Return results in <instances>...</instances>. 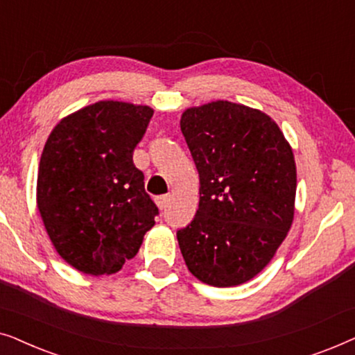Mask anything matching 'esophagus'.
<instances>
[{
    "label": "esophagus",
    "instance_id": "1",
    "mask_svg": "<svg viewBox=\"0 0 355 355\" xmlns=\"http://www.w3.org/2000/svg\"><path fill=\"white\" fill-rule=\"evenodd\" d=\"M169 202H171V197H169V196H162V197L157 198V205H158L159 210H166Z\"/></svg>",
    "mask_w": 355,
    "mask_h": 355
}]
</instances>
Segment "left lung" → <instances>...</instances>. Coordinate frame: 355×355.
<instances>
[{
  "instance_id": "8db88e82",
  "label": "left lung",
  "mask_w": 355,
  "mask_h": 355,
  "mask_svg": "<svg viewBox=\"0 0 355 355\" xmlns=\"http://www.w3.org/2000/svg\"><path fill=\"white\" fill-rule=\"evenodd\" d=\"M181 130L200 179L198 210L178 231L184 261L215 288L247 283L293 225V148L268 114L226 100L187 108Z\"/></svg>"
}]
</instances>
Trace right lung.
Returning a JSON list of instances; mask_svg holds the SVG:
<instances>
[{
    "instance_id": "1",
    "label": "right lung",
    "mask_w": 355,
    "mask_h": 355,
    "mask_svg": "<svg viewBox=\"0 0 355 355\" xmlns=\"http://www.w3.org/2000/svg\"><path fill=\"white\" fill-rule=\"evenodd\" d=\"M153 110L105 100L62 118L43 148L37 207L61 259L111 275L137 255L158 208L132 162Z\"/></svg>"
}]
</instances>
